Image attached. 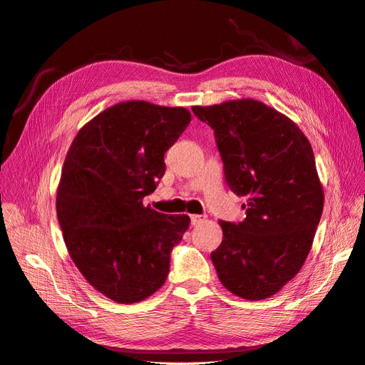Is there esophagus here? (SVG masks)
Returning <instances> with one entry per match:
<instances>
[{"label": "esophagus", "instance_id": "esophagus-1", "mask_svg": "<svg viewBox=\"0 0 365 365\" xmlns=\"http://www.w3.org/2000/svg\"><path fill=\"white\" fill-rule=\"evenodd\" d=\"M204 219H205V217L201 216V215H190V222H192L193 227H195V225H200Z\"/></svg>", "mask_w": 365, "mask_h": 365}]
</instances>
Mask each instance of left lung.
Returning a JSON list of instances; mask_svg holds the SVG:
<instances>
[{
    "label": "left lung",
    "mask_w": 365,
    "mask_h": 365,
    "mask_svg": "<svg viewBox=\"0 0 365 365\" xmlns=\"http://www.w3.org/2000/svg\"><path fill=\"white\" fill-rule=\"evenodd\" d=\"M192 111L215 130L225 181L245 200L244 219L220 220L217 277L235 295L263 300L302 269L322 219L311 143L288 117L251 98Z\"/></svg>",
    "instance_id": "8db88e82"
}]
</instances>
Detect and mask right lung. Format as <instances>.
Instances as JSON below:
<instances>
[{"label":"right lung","mask_w":365,"mask_h":365,"mask_svg":"<svg viewBox=\"0 0 365 365\" xmlns=\"http://www.w3.org/2000/svg\"><path fill=\"white\" fill-rule=\"evenodd\" d=\"M184 108L132 101L85 125L65 158L56 197L59 225L74 264L97 291L137 303L158 291L187 215L143 205L165 172L164 153L189 126Z\"/></svg>","instance_id":"right-lung-1"}]
</instances>
